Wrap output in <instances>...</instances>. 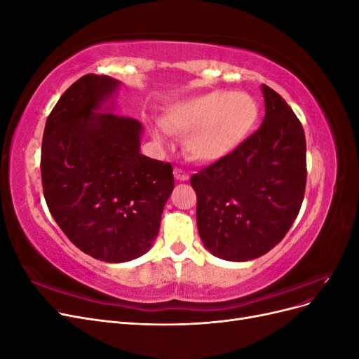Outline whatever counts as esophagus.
<instances>
[{"mask_svg": "<svg viewBox=\"0 0 359 359\" xmlns=\"http://www.w3.org/2000/svg\"><path fill=\"white\" fill-rule=\"evenodd\" d=\"M173 175H175V180H178V181H187L189 180V173L186 170L180 169V168L173 169Z\"/></svg>", "mask_w": 359, "mask_h": 359, "instance_id": "34e87169", "label": "esophagus"}]
</instances>
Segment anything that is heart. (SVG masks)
I'll list each match as a JSON object with an SVG mask.
<instances>
[{
	"mask_svg": "<svg viewBox=\"0 0 359 359\" xmlns=\"http://www.w3.org/2000/svg\"><path fill=\"white\" fill-rule=\"evenodd\" d=\"M257 118L259 106L252 95L215 90L180 102L163 124L187 135L184 145L191 158L211 163L233 153L252 133ZM154 137L165 142L166 130L156 128Z\"/></svg>",
	"mask_w": 359,
	"mask_h": 359,
	"instance_id": "obj_1",
	"label": "heart"
}]
</instances>
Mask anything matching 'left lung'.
I'll list each match as a JSON object with an SVG mask.
<instances>
[{
  "label": "left lung",
  "mask_w": 359,
  "mask_h": 359,
  "mask_svg": "<svg viewBox=\"0 0 359 359\" xmlns=\"http://www.w3.org/2000/svg\"><path fill=\"white\" fill-rule=\"evenodd\" d=\"M265 116L233 153L194 173L198 231L231 262L260 257L295 222L307 181L306 135L283 97L262 85Z\"/></svg>",
  "instance_id": "obj_1"
}]
</instances>
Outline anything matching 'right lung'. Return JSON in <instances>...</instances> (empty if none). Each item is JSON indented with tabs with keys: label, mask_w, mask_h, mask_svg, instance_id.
I'll return each mask as SVG.
<instances>
[{
	"label": "right lung",
	"mask_w": 359,
	"mask_h": 359,
	"mask_svg": "<svg viewBox=\"0 0 359 359\" xmlns=\"http://www.w3.org/2000/svg\"><path fill=\"white\" fill-rule=\"evenodd\" d=\"M121 82L85 74L48 116L43 193L53 220L94 259L121 264L145 255L173 190L169 163L140 154L144 127L112 114Z\"/></svg>",
	"instance_id": "add662e5"
}]
</instances>
